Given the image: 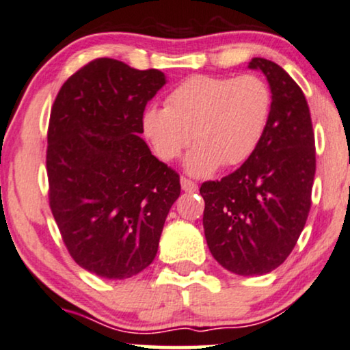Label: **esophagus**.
Masks as SVG:
<instances>
[{
  "instance_id": "1",
  "label": "esophagus",
  "mask_w": 350,
  "mask_h": 350,
  "mask_svg": "<svg viewBox=\"0 0 350 350\" xmlns=\"http://www.w3.org/2000/svg\"><path fill=\"white\" fill-rule=\"evenodd\" d=\"M180 187H183V190H185V192H196L198 189L197 184L187 178H180Z\"/></svg>"
}]
</instances>
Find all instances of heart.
<instances>
[{
	"label": "heart",
	"instance_id": "b5f03b06",
	"mask_svg": "<svg viewBox=\"0 0 350 350\" xmlns=\"http://www.w3.org/2000/svg\"><path fill=\"white\" fill-rule=\"evenodd\" d=\"M271 113V92L254 74L239 77L192 76L174 88L166 108L148 106L142 116L145 139L163 161L178 158L196 144L184 167L206 178L242 165L258 147Z\"/></svg>",
	"mask_w": 350,
	"mask_h": 350
}]
</instances>
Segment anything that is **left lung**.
<instances>
[{
	"label": "left lung",
	"instance_id": "8db88e82",
	"mask_svg": "<svg viewBox=\"0 0 350 350\" xmlns=\"http://www.w3.org/2000/svg\"><path fill=\"white\" fill-rule=\"evenodd\" d=\"M271 90L267 131L232 174L200 187L203 229L211 255L241 276H258L284 263L312 205L315 135L304 92L281 66L254 57Z\"/></svg>",
	"mask_w": 350,
	"mask_h": 350
}]
</instances>
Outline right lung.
I'll return each mask as SVG.
<instances>
[{"mask_svg":"<svg viewBox=\"0 0 350 350\" xmlns=\"http://www.w3.org/2000/svg\"><path fill=\"white\" fill-rule=\"evenodd\" d=\"M166 83L111 57L61 87L48 127L50 206L70 256L106 280H126L157 256L179 174L140 137L145 106Z\"/></svg>","mask_w":350,"mask_h":350,"instance_id":"right-lung-1","label":"right lung"}]
</instances>
